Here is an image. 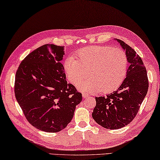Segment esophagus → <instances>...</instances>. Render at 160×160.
<instances>
[{"instance_id": "1", "label": "esophagus", "mask_w": 160, "mask_h": 160, "mask_svg": "<svg viewBox=\"0 0 160 160\" xmlns=\"http://www.w3.org/2000/svg\"><path fill=\"white\" fill-rule=\"evenodd\" d=\"M82 96H83V98H86V97H88V93H85V92H83L82 93Z\"/></svg>"}]
</instances>
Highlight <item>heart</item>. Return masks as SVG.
Returning a JSON list of instances; mask_svg holds the SVG:
<instances>
[{
  "label": "heart",
  "mask_w": 160,
  "mask_h": 160,
  "mask_svg": "<svg viewBox=\"0 0 160 160\" xmlns=\"http://www.w3.org/2000/svg\"><path fill=\"white\" fill-rule=\"evenodd\" d=\"M128 58L120 49L107 46H91L81 49L76 55L69 56L64 62L67 78L72 83H78L82 91L110 93L117 89L126 77Z\"/></svg>",
  "instance_id": "obj_1"
}]
</instances>
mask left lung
<instances>
[{
    "label": "left lung",
    "instance_id": "obj_1",
    "mask_svg": "<svg viewBox=\"0 0 160 160\" xmlns=\"http://www.w3.org/2000/svg\"><path fill=\"white\" fill-rule=\"evenodd\" d=\"M125 50L130 66L126 78L118 89L106 96L96 97L92 117L106 129H119L130 123L137 116L148 93L149 82L141 57L131 47L118 40Z\"/></svg>",
    "mask_w": 160,
    "mask_h": 160
}]
</instances>
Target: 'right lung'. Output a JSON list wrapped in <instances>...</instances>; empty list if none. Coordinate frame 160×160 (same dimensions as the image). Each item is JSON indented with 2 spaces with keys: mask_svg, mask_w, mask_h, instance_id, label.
<instances>
[{
  "mask_svg": "<svg viewBox=\"0 0 160 160\" xmlns=\"http://www.w3.org/2000/svg\"><path fill=\"white\" fill-rule=\"evenodd\" d=\"M64 48L44 44L30 53L15 74V95L26 119L38 129L57 132L74 116L82 94L68 83L61 62Z\"/></svg>",
  "mask_w": 160,
  "mask_h": 160,
  "instance_id": "1",
  "label": "right lung"
}]
</instances>
